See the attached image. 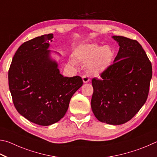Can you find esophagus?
Segmentation results:
<instances>
[{
    "label": "esophagus",
    "mask_w": 157,
    "mask_h": 157,
    "mask_svg": "<svg viewBox=\"0 0 157 157\" xmlns=\"http://www.w3.org/2000/svg\"><path fill=\"white\" fill-rule=\"evenodd\" d=\"M82 78H83V81L84 83H88V82L90 81V78L87 75H83V76H82Z\"/></svg>",
    "instance_id": "obj_1"
}]
</instances>
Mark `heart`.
I'll list each match as a JSON object with an SVG mask.
<instances>
[{"mask_svg":"<svg viewBox=\"0 0 157 157\" xmlns=\"http://www.w3.org/2000/svg\"><path fill=\"white\" fill-rule=\"evenodd\" d=\"M77 61L87 65L90 74L98 76L110 67L114 59V51L109 46L86 44L77 48L74 53ZM74 64L73 62H71Z\"/></svg>","mask_w":157,"mask_h":157,"instance_id":"b5f03b06","label":"heart"}]
</instances>
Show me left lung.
<instances>
[{"label":"left lung","instance_id":"1","mask_svg":"<svg viewBox=\"0 0 157 157\" xmlns=\"http://www.w3.org/2000/svg\"><path fill=\"white\" fill-rule=\"evenodd\" d=\"M120 46L114 63L92 78L91 107L96 118L110 125L132 119L146 101L152 76V63L138 41L113 36Z\"/></svg>","mask_w":157,"mask_h":157}]
</instances>
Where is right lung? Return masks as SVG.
<instances>
[{
	"mask_svg": "<svg viewBox=\"0 0 157 157\" xmlns=\"http://www.w3.org/2000/svg\"><path fill=\"white\" fill-rule=\"evenodd\" d=\"M53 34L26 41L13 56L8 71L16 110L29 121L47 126L64 117L71 97L83 85L81 77H64L48 50Z\"/></svg>",
	"mask_w": 157,
	"mask_h": 157,
	"instance_id": "1",
	"label": "right lung"
}]
</instances>
